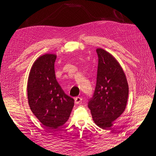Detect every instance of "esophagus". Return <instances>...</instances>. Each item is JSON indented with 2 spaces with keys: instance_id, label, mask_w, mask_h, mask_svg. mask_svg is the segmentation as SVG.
Masks as SVG:
<instances>
[{
  "instance_id": "1",
  "label": "esophagus",
  "mask_w": 156,
  "mask_h": 156,
  "mask_svg": "<svg viewBox=\"0 0 156 156\" xmlns=\"http://www.w3.org/2000/svg\"><path fill=\"white\" fill-rule=\"evenodd\" d=\"M82 101V97H76L74 98V102H75L76 104L81 103Z\"/></svg>"
}]
</instances>
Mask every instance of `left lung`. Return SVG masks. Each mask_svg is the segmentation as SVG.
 <instances>
[{"instance_id": "8db88e82", "label": "left lung", "mask_w": 156, "mask_h": 156, "mask_svg": "<svg viewBox=\"0 0 156 156\" xmlns=\"http://www.w3.org/2000/svg\"><path fill=\"white\" fill-rule=\"evenodd\" d=\"M98 58L97 84L88 107L98 127L107 129L124 112L127 105L129 87L121 66L105 49H97Z\"/></svg>"}]
</instances>
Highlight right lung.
Here are the masks:
<instances>
[{
  "instance_id": "right-lung-1",
  "label": "right lung",
  "mask_w": 156,
  "mask_h": 156,
  "mask_svg": "<svg viewBox=\"0 0 156 156\" xmlns=\"http://www.w3.org/2000/svg\"><path fill=\"white\" fill-rule=\"evenodd\" d=\"M56 55L47 54L33 64L27 82L29 105L41 123L57 129L68 120L74 100L65 94L56 80L54 64Z\"/></svg>"
}]
</instances>
